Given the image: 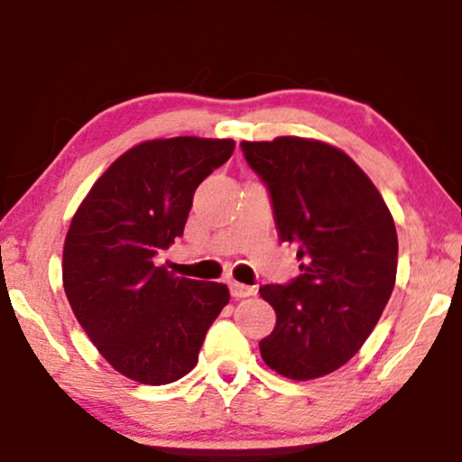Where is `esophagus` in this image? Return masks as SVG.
<instances>
[{
	"instance_id": "1",
	"label": "esophagus",
	"mask_w": 462,
	"mask_h": 462,
	"mask_svg": "<svg viewBox=\"0 0 462 462\" xmlns=\"http://www.w3.org/2000/svg\"><path fill=\"white\" fill-rule=\"evenodd\" d=\"M230 293L232 298H249V295H256V286H247L241 282H230Z\"/></svg>"
}]
</instances>
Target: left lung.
<instances>
[{
  "instance_id": "obj_1",
  "label": "left lung",
  "mask_w": 462,
  "mask_h": 462,
  "mask_svg": "<svg viewBox=\"0 0 462 462\" xmlns=\"http://www.w3.org/2000/svg\"><path fill=\"white\" fill-rule=\"evenodd\" d=\"M241 147L272 193L280 241L301 261L293 282L261 289L275 310L261 356L284 378H321L363 347L393 293V215L367 173L330 143L278 136Z\"/></svg>"
}]
</instances>
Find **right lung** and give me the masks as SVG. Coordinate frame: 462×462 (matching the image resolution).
<instances>
[{"label":"right lung","instance_id":"right-lung-1","mask_svg":"<svg viewBox=\"0 0 462 462\" xmlns=\"http://www.w3.org/2000/svg\"><path fill=\"white\" fill-rule=\"evenodd\" d=\"M235 152L232 139L173 136L130 147L78 206L62 247L73 315L110 367L141 384H169L198 365L230 291L156 264L182 236L193 193Z\"/></svg>","mask_w":462,"mask_h":462}]
</instances>
